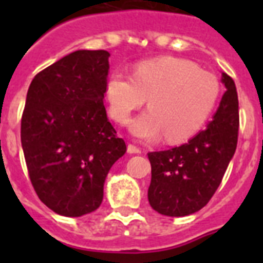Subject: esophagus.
<instances>
[{"label":"esophagus","mask_w":263,"mask_h":263,"mask_svg":"<svg viewBox=\"0 0 263 263\" xmlns=\"http://www.w3.org/2000/svg\"><path fill=\"white\" fill-rule=\"evenodd\" d=\"M127 152L129 153V154H140L142 153V150H140L138 146H135V144H128V147H127Z\"/></svg>","instance_id":"34e87169"}]
</instances>
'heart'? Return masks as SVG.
<instances>
[{
  "label": "heart",
  "mask_w": 263,
  "mask_h": 263,
  "mask_svg": "<svg viewBox=\"0 0 263 263\" xmlns=\"http://www.w3.org/2000/svg\"><path fill=\"white\" fill-rule=\"evenodd\" d=\"M109 115L125 125L132 111L150 107L131 124L140 139L165 135L171 143L190 139L204 127L220 101L221 83L198 64L177 57H158L136 64L134 73L111 72L105 86Z\"/></svg>",
  "instance_id": "heart-1"
}]
</instances>
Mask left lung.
Wrapping results in <instances>:
<instances>
[{"instance_id": "1", "label": "left lung", "mask_w": 263, "mask_h": 263, "mask_svg": "<svg viewBox=\"0 0 263 263\" xmlns=\"http://www.w3.org/2000/svg\"><path fill=\"white\" fill-rule=\"evenodd\" d=\"M227 91L213 120L187 143L148 153V203L169 217H184L208 204L221 184L237 146L239 101L235 82L222 72Z\"/></svg>"}]
</instances>
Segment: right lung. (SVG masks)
<instances>
[{
  "mask_svg": "<svg viewBox=\"0 0 263 263\" xmlns=\"http://www.w3.org/2000/svg\"><path fill=\"white\" fill-rule=\"evenodd\" d=\"M106 50H78L35 76L22 116V146L36 195L65 217L102 203L103 183L127 146L107 120Z\"/></svg>",
  "mask_w": 263,
  "mask_h": 263,
  "instance_id": "right-lung-1",
  "label": "right lung"
}]
</instances>
